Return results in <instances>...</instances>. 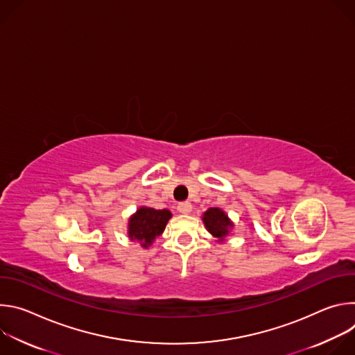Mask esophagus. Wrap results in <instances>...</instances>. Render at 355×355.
I'll list each match as a JSON object with an SVG mask.
<instances>
[{"instance_id":"34e87169","label":"esophagus","mask_w":355,"mask_h":355,"mask_svg":"<svg viewBox=\"0 0 355 355\" xmlns=\"http://www.w3.org/2000/svg\"><path fill=\"white\" fill-rule=\"evenodd\" d=\"M177 209H178V212H180V214H182V215H188V214L192 211L191 202H188V200H185V202H180L178 207H177Z\"/></svg>"}]
</instances>
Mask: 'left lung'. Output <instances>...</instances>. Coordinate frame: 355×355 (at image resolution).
Returning <instances> with one entry per match:
<instances>
[{"label":"left lung","mask_w":355,"mask_h":355,"mask_svg":"<svg viewBox=\"0 0 355 355\" xmlns=\"http://www.w3.org/2000/svg\"><path fill=\"white\" fill-rule=\"evenodd\" d=\"M202 220H204V225L208 229V232L219 241H223L225 237L229 234L230 229L233 227L232 220L219 208H209L204 214V216H202Z\"/></svg>","instance_id":"1"}]
</instances>
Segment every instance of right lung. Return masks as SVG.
<instances>
[{"instance_id":"right-lung-1","label":"right lung","mask_w":355,"mask_h":355,"mask_svg":"<svg viewBox=\"0 0 355 355\" xmlns=\"http://www.w3.org/2000/svg\"><path fill=\"white\" fill-rule=\"evenodd\" d=\"M170 218L171 212L168 209L157 211L155 208L141 207L129 219L128 236L132 241H137L141 247L147 248L164 232Z\"/></svg>"}]
</instances>
